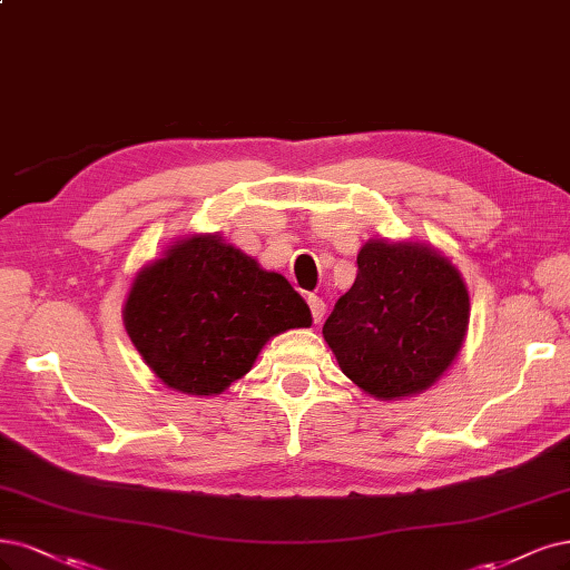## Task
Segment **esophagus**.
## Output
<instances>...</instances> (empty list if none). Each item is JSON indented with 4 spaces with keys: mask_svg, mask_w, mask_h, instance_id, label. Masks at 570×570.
Instances as JSON below:
<instances>
[{
    "mask_svg": "<svg viewBox=\"0 0 570 570\" xmlns=\"http://www.w3.org/2000/svg\"><path fill=\"white\" fill-rule=\"evenodd\" d=\"M308 306H311V316H313V321L321 323V321H323V316H325V311H327V304H325L321 297H308Z\"/></svg>",
    "mask_w": 570,
    "mask_h": 570,
    "instance_id": "esophagus-1",
    "label": "esophagus"
}]
</instances>
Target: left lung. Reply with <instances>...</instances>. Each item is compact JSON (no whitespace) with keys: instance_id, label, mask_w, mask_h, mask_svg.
<instances>
[{"instance_id":"1","label":"left lung","mask_w":570,"mask_h":570,"mask_svg":"<svg viewBox=\"0 0 570 570\" xmlns=\"http://www.w3.org/2000/svg\"><path fill=\"white\" fill-rule=\"evenodd\" d=\"M358 276L323 325L344 375L377 401L434 386L469 330V289L434 245L370 238Z\"/></svg>"}]
</instances>
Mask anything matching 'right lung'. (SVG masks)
<instances>
[{
	"mask_svg": "<svg viewBox=\"0 0 570 570\" xmlns=\"http://www.w3.org/2000/svg\"><path fill=\"white\" fill-rule=\"evenodd\" d=\"M122 321L153 375L198 399L245 377L268 340L313 323L285 276L219 233L186 235L148 262L131 281Z\"/></svg>",
	"mask_w": 570,
	"mask_h": 570,
	"instance_id": "add662e5",
	"label": "right lung"
}]
</instances>
